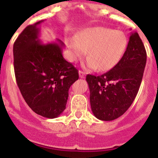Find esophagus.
<instances>
[{"label":"esophagus","instance_id":"obj_1","mask_svg":"<svg viewBox=\"0 0 158 158\" xmlns=\"http://www.w3.org/2000/svg\"><path fill=\"white\" fill-rule=\"evenodd\" d=\"M79 77H80V78H85V73L84 72V71L79 70Z\"/></svg>","mask_w":158,"mask_h":158}]
</instances>
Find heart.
<instances>
[{
    "mask_svg": "<svg viewBox=\"0 0 158 158\" xmlns=\"http://www.w3.org/2000/svg\"><path fill=\"white\" fill-rule=\"evenodd\" d=\"M66 46L71 62L81 59L87 54L86 67L107 71L120 61L126 51L127 40L122 31L96 27L85 29L73 37H68Z\"/></svg>",
    "mask_w": 158,
    "mask_h": 158,
    "instance_id": "heart-1",
    "label": "heart"
}]
</instances>
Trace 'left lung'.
<instances>
[{"mask_svg":"<svg viewBox=\"0 0 158 158\" xmlns=\"http://www.w3.org/2000/svg\"><path fill=\"white\" fill-rule=\"evenodd\" d=\"M146 63L143 43L139 34L133 32L115 66L100 76H86L92 111L96 118L111 121L126 112L139 92Z\"/></svg>","mask_w":158,"mask_h":158,"instance_id":"8db88e82","label":"left lung"}]
</instances>
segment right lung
I'll list each match as a JSON object with an SVG mask.
<instances>
[{"label":"right lung","instance_id":"obj_1","mask_svg":"<svg viewBox=\"0 0 158 158\" xmlns=\"http://www.w3.org/2000/svg\"><path fill=\"white\" fill-rule=\"evenodd\" d=\"M43 21L27 26L14 43V71L19 91L32 111L54 118L65 109L69 89L79 75L62 56L61 40L43 43L40 40Z\"/></svg>","mask_w":158,"mask_h":158}]
</instances>
